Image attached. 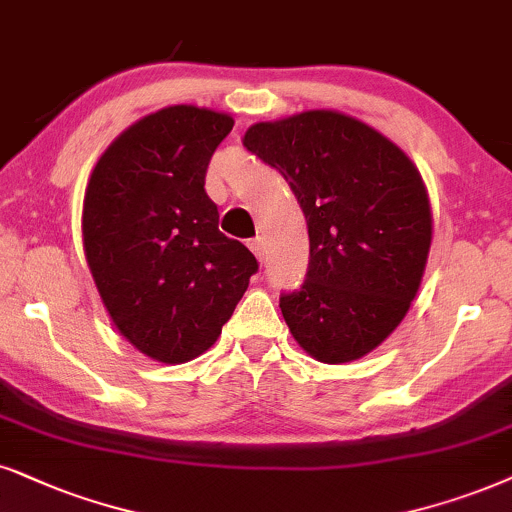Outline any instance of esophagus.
<instances>
[{
    "instance_id": "esophagus-1",
    "label": "esophagus",
    "mask_w": 512,
    "mask_h": 512,
    "mask_svg": "<svg viewBox=\"0 0 512 512\" xmlns=\"http://www.w3.org/2000/svg\"><path fill=\"white\" fill-rule=\"evenodd\" d=\"M250 245V250L252 252H255V257H257V260H264V252H267V248H264V241H262V238L260 236H257V238H252V241L248 243Z\"/></svg>"
}]
</instances>
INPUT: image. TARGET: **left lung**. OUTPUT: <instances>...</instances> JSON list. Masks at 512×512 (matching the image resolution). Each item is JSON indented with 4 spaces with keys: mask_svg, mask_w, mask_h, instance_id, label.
Here are the masks:
<instances>
[{
    "mask_svg": "<svg viewBox=\"0 0 512 512\" xmlns=\"http://www.w3.org/2000/svg\"><path fill=\"white\" fill-rule=\"evenodd\" d=\"M243 146L276 167L307 219L309 269L281 312L304 352L347 364L399 326L432 243L428 191L409 155L338 111L257 122Z\"/></svg>",
    "mask_w": 512,
    "mask_h": 512,
    "instance_id": "1",
    "label": "left lung"
}]
</instances>
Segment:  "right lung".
Masks as SVG:
<instances>
[{
    "label": "right lung",
    "instance_id": "obj_1",
    "mask_svg": "<svg viewBox=\"0 0 512 512\" xmlns=\"http://www.w3.org/2000/svg\"><path fill=\"white\" fill-rule=\"evenodd\" d=\"M226 113L167 106L127 127L84 191L82 243L103 307L122 338L163 364L215 345L257 271L255 255L219 231L205 193Z\"/></svg>",
    "mask_w": 512,
    "mask_h": 512
}]
</instances>
